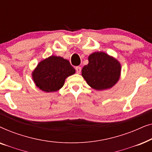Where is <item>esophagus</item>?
Returning <instances> with one entry per match:
<instances>
[{"label":"esophagus","mask_w":152,"mask_h":152,"mask_svg":"<svg viewBox=\"0 0 152 152\" xmlns=\"http://www.w3.org/2000/svg\"><path fill=\"white\" fill-rule=\"evenodd\" d=\"M75 70H76L77 73L80 74V72H81V70H82V68H81V67H80V66H76V67H75Z\"/></svg>","instance_id":"obj_1"}]
</instances>
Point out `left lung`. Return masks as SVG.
<instances>
[{
  "instance_id": "8db88e82",
  "label": "left lung",
  "mask_w": 152,
  "mask_h": 152,
  "mask_svg": "<svg viewBox=\"0 0 152 152\" xmlns=\"http://www.w3.org/2000/svg\"><path fill=\"white\" fill-rule=\"evenodd\" d=\"M121 66L118 60L102 52L88 57V64L82 70L87 84L95 90L111 88L119 80Z\"/></svg>"
}]
</instances>
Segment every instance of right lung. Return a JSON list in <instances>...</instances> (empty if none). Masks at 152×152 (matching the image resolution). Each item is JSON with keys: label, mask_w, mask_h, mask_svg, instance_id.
I'll use <instances>...</instances> for the list:
<instances>
[{"label": "right lung", "mask_w": 152, "mask_h": 152, "mask_svg": "<svg viewBox=\"0 0 152 152\" xmlns=\"http://www.w3.org/2000/svg\"><path fill=\"white\" fill-rule=\"evenodd\" d=\"M75 72V70L68 60L51 56L37 65L32 72V77L35 84L41 90L45 92H55L64 86L67 77Z\"/></svg>", "instance_id": "obj_1"}]
</instances>
